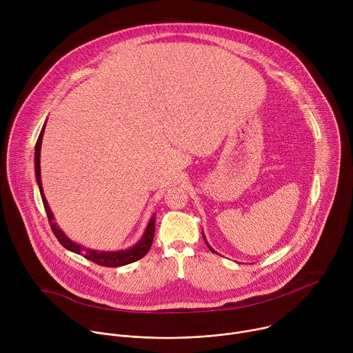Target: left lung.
<instances>
[{"mask_svg": "<svg viewBox=\"0 0 353 353\" xmlns=\"http://www.w3.org/2000/svg\"><path fill=\"white\" fill-rule=\"evenodd\" d=\"M203 237H204V240H205V243H207V245H208V248H210V250H211V251H212V253H216V251H215V250H214V248H212V247H211V245H210V244H208V241H207V239H205V236H204V233H203Z\"/></svg>", "mask_w": 353, "mask_h": 353, "instance_id": "obj_1", "label": "left lung"}]
</instances>
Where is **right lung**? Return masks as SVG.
Instances as JSON below:
<instances>
[{"label":"right lung","mask_w":353,"mask_h":353,"mask_svg":"<svg viewBox=\"0 0 353 353\" xmlns=\"http://www.w3.org/2000/svg\"><path fill=\"white\" fill-rule=\"evenodd\" d=\"M44 128H46V123L40 131V135L37 138L36 146H34V173H36V181L39 185V191L41 195V201L44 210L47 212V218L50 222V226H52V230L54 233V236L57 237V240L72 253L77 254H82L85 259H88L89 261L103 265V267H123L127 264H131L134 261L141 260L152 245L154 241V236H155V214L152 215V218L149 219L146 229L142 234V237L138 240V243H135L132 247L125 248V250H119V251H97V250H92V248H86L75 241H72L71 239L67 237V234L60 229V226L54 222V215L48 207L47 199L44 196L43 192V185H41V174H40V150H41V139H43V134H44Z\"/></svg>","instance_id":"right-lung-1"}]
</instances>
